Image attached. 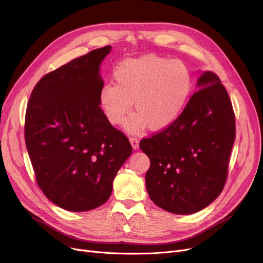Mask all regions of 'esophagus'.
Instances as JSON below:
<instances>
[{"mask_svg":"<svg viewBox=\"0 0 263 263\" xmlns=\"http://www.w3.org/2000/svg\"><path fill=\"white\" fill-rule=\"evenodd\" d=\"M130 143H131V145H132V147H133V149H139V147H140V140L137 139L136 136H131L130 137Z\"/></svg>","mask_w":263,"mask_h":263,"instance_id":"1","label":"esophagus"}]
</instances>
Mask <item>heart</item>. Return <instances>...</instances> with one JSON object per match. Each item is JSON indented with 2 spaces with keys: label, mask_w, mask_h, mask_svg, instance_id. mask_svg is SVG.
I'll list each match as a JSON object with an SVG mask.
<instances>
[{
  "label": "heart",
  "mask_w": 263,
  "mask_h": 263,
  "mask_svg": "<svg viewBox=\"0 0 263 263\" xmlns=\"http://www.w3.org/2000/svg\"><path fill=\"white\" fill-rule=\"evenodd\" d=\"M115 85L104 84L99 102L112 124L123 121L132 108L135 114L126 121L130 132H139L147 124L159 131L170 127L183 110L192 87L187 67L180 61L158 55H144L120 62L114 69Z\"/></svg>",
  "instance_id": "1"
}]
</instances>
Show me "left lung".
Listing matches in <instances>:
<instances>
[{"instance_id":"8db88e82","label":"left lung","mask_w":263,"mask_h":263,"mask_svg":"<svg viewBox=\"0 0 263 263\" xmlns=\"http://www.w3.org/2000/svg\"><path fill=\"white\" fill-rule=\"evenodd\" d=\"M198 86L174 123L140 142L150 160L148 195L176 214L195 213L220 194L236 140L232 104L217 74L203 72Z\"/></svg>"}]
</instances>
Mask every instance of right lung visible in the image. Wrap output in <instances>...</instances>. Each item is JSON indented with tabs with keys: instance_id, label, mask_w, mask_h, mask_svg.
I'll list each match as a JSON object with an SVG mask.
<instances>
[{
	"instance_id": "1",
	"label": "right lung",
	"mask_w": 263,
	"mask_h": 263,
	"mask_svg": "<svg viewBox=\"0 0 263 263\" xmlns=\"http://www.w3.org/2000/svg\"><path fill=\"white\" fill-rule=\"evenodd\" d=\"M105 46L41 78L25 112L24 140L39 189L53 203L89 211L110 196L129 156L128 137L107 120L99 102Z\"/></svg>"
}]
</instances>
